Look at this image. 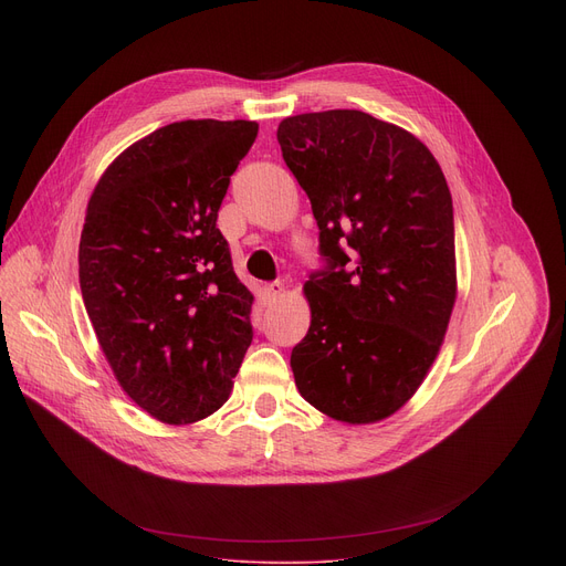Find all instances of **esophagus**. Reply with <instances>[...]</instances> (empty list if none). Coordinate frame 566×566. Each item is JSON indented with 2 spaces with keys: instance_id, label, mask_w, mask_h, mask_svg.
<instances>
[{
  "instance_id": "esophagus-1",
  "label": "esophagus",
  "mask_w": 566,
  "mask_h": 566,
  "mask_svg": "<svg viewBox=\"0 0 566 566\" xmlns=\"http://www.w3.org/2000/svg\"><path fill=\"white\" fill-rule=\"evenodd\" d=\"M282 291H284V284H280V282H273V284H265L263 289H261V295H263V301L271 305V303H275L280 295H282Z\"/></svg>"
}]
</instances>
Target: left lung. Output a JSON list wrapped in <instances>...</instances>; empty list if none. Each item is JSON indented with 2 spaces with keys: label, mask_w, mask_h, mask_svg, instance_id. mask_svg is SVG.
I'll list each match as a JSON object with an SVG mask.
<instances>
[{
  "label": "left lung",
  "mask_w": 566,
  "mask_h": 566,
  "mask_svg": "<svg viewBox=\"0 0 566 566\" xmlns=\"http://www.w3.org/2000/svg\"><path fill=\"white\" fill-rule=\"evenodd\" d=\"M277 142L331 261L303 286L295 388L337 422H380L418 392L457 303L448 181L418 137L360 109L286 116Z\"/></svg>",
  "instance_id": "left-lung-1"
}]
</instances>
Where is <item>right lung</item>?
Wrapping results in <instances>:
<instances>
[{
  "label": "right lung",
  "instance_id": "right-lung-1",
  "mask_svg": "<svg viewBox=\"0 0 566 566\" xmlns=\"http://www.w3.org/2000/svg\"><path fill=\"white\" fill-rule=\"evenodd\" d=\"M256 122L188 118L130 144L86 203L80 289L122 390L165 424L231 395L252 344V293L216 227Z\"/></svg>",
  "mask_w": 566,
  "mask_h": 566
}]
</instances>
